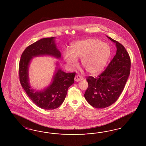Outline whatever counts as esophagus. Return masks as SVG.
I'll return each mask as SVG.
<instances>
[{
    "label": "esophagus",
    "instance_id": "34e87169",
    "mask_svg": "<svg viewBox=\"0 0 146 146\" xmlns=\"http://www.w3.org/2000/svg\"><path fill=\"white\" fill-rule=\"evenodd\" d=\"M82 80H83V78L80 75H76V76H75V78H74V80L76 82H78L80 81H81Z\"/></svg>",
    "mask_w": 146,
    "mask_h": 146
}]
</instances>
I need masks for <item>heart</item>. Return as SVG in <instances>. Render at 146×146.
<instances>
[{"label": "heart", "mask_w": 146, "mask_h": 146, "mask_svg": "<svg viewBox=\"0 0 146 146\" xmlns=\"http://www.w3.org/2000/svg\"><path fill=\"white\" fill-rule=\"evenodd\" d=\"M70 50L71 52L63 54L67 64L75 68L78 64L77 59H81L82 66L92 75L98 74L104 70L112 53L109 44L95 38L75 41L71 44Z\"/></svg>", "instance_id": "obj_1"}]
</instances>
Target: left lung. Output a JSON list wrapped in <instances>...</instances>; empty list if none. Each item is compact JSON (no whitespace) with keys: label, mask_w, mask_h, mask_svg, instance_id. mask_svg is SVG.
I'll return each instance as SVG.
<instances>
[{"label":"left lung","mask_w":146,"mask_h":146,"mask_svg":"<svg viewBox=\"0 0 146 146\" xmlns=\"http://www.w3.org/2000/svg\"><path fill=\"white\" fill-rule=\"evenodd\" d=\"M107 37L115 44L116 54L97 78H87L88 87L84 95L89 104L97 109L106 108L116 102L130 74L131 59L126 50L118 42Z\"/></svg>","instance_id":"left-lung-1"}]
</instances>
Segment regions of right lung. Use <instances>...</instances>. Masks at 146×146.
Instances as JSON below:
<instances>
[{
  "mask_svg": "<svg viewBox=\"0 0 146 146\" xmlns=\"http://www.w3.org/2000/svg\"><path fill=\"white\" fill-rule=\"evenodd\" d=\"M55 37L44 38L30 45L23 52L19 62L20 84L27 95L36 106L44 110H53L64 101L68 88L73 84L75 72L67 73L57 67L51 84L46 88L36 90L32 88L29 78V66L33 57L49 56L60 59L61 53L57 48ZM57 66L59 63L57 62Z\"/></svg>",
  "mask_w": 146,
  "mask_h": 146,
  "instance_id": "1",
  "label": "right lung"
}]
</instances>
